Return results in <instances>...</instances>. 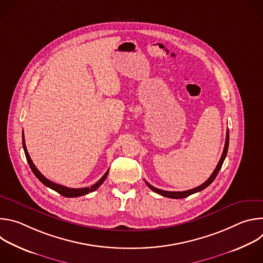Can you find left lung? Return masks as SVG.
Here are the masks:
<instances>
[{
	"mask_svg": "<svg viewBox=\"0 0 263 263\" xmlns=\"http://www.w3.org/2000/svg\"><path fill=\"white\" fill-rule=\"evenodd\" d=\"M228 147H229V130H227L226 141H224L223 151H222L221 157H220V159H219V161H218V163H217L215 170L213 171V173L211 174V176L208 178V180H207L206 182H204L202 185L196 187V189H193V190H190V191H185V192H166V191H162V190L156 189V187L152 186L151 184H148L146 181H145V183H146V185H147V186L149 187V189H151L153 192H155V193H157L158 195H161V196H163V197L171 198V199H183V198L189 197V196H191V195H193V194L199 193V192L205 190L207 186H209V185L213 182V180L215 179V177L217 176V174H218V172H219V170H220V167H221V165H222V163H223V160H224V158H226V156H227Z\"/></svg>",
	"mask_w": 263,
	"mask_h": 263,
	"instance_id": "8db88e82",
	"label": "left lung"
}]
</instances>
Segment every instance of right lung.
I'll return each mask as SVG.
<instances>
[{
	"instance_id": "obj_1",
	"label": "right lung",
	"mask_w": 263,
	"mask_h": 263,
	"mask_svg": "<svg viewBox=\"0 0 263 263\" xmlns=\"http://www.w3.org/2000/svg\"><path fill=\"white\" fill-rule=\"evenodd\" d=\"M23 147H24V151H25V155H26V158H27V161L33 172V174L36 176V178L39 179L44 185H46L47 187H50L51 190L57 192L58 194H60L61 196L63 197H66V198H76V197H81V196H84V195H87L89 193H92L95 192L96 190H98L99 187L102 185V183L105 181V179L107 178L108 176V173H109V170L105 173V175L93 185H91L90 187H84V189H69V187H66V186H63V185H60V184H57V183H54L52 181H50L49 179H47L39 170L36 168V166L34 165L33 161L31 160L30 156H29V153L27 151V147H26V142H25V137H24V131H23Z\"/></svg>"
}]
</instances>
